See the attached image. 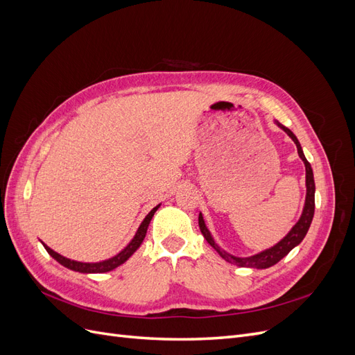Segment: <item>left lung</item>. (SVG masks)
Instances as JSON below:
<instances>
[{"label": "left lung", "instance_id": "1", "mask_svg": "<svg viewBox=\"0 0 355 355\" xmlns=\"http://www.w3.org/2000/svg\"><path fill=\"white\" fill-rule=\"evenodd\" d=\"M275 124L282 128V130H284L290 139L295 142L296 148H297V154L300 157V159L304 161L305 164V171H306V197H305V206H304V210H302V214H300L299 220L295 223V227L290 230V232L286 235V237L278 241L275 245L270 247V249H266L261 253L257 254H253V256H249V257H239V256H234V254H230L228 252H225L222 247L214 241V239L211 237L210 231L207 230L206 223H204V219H202V214L200 213L198 216V225H200V230H201V234L204 235V239L207 240V243L213 247L214 250H216L219 253V256L222 257V259H225L227 262L232 263V265H237V266H245V268H257V270H265V268H270L272 265H275L277 262H280L283 257L293 249V247H296L300 241H302L305 239V235L309 230V225L311 222H313V218H314V209H315V184H314V173H313V168H311V164L308 163V159L305 158L304 155V151H302V146H300L297 137L293 135L292 130H288V128L286 125H283L282 123L275 121Z\"/></svg>", "mask_w": 355, "mask_h": 355}]
</instances>
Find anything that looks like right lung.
<instances>
[{"label": "right lung", "mask_w": 355, "mask_h": 355, "mask_svg": "<svg viewBox=\"0 0 355 355\" xmlns=\"http://www.w3.org/2000/svg\"><path fill=\"white\" fill-rule=\"evenodd\" d=\"M158 207H159V204L146 214V218L142 220L141 227L137 228L133 240L128 243L120 253L110 257V259L102 261V262H77V261H71V259H68V257L56 253L55 250H51L50 247L46 245L44 243H42V245H44V249L47 250V253L53 257V259H56L60 265H63L65 268H69V270H72V271L83 272V274H103V272H108V271L115 270L116 266L123 265L128 259V257H130L139 249V245L142 244L145 235H146L149 222H151L154 213L158 210Z\"/></svg>", "instance_id": "right-lung-1"}]
</instances>
